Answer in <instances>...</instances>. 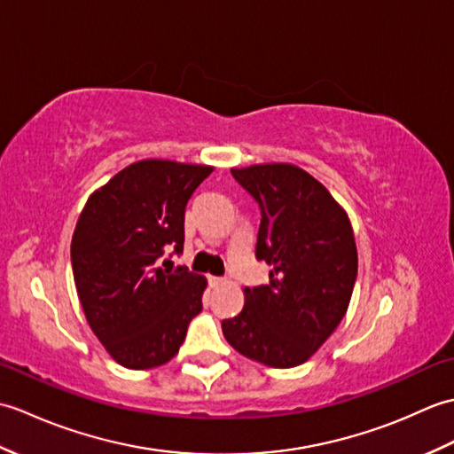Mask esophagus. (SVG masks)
I'll return each mask as SVG.
<instances>
[{
    "label": "esophagus",
    "instance_id": "obj_1",
    "mask_svg": "<svg viewBox=\"0 0 454 454\" xmlns=\"http://www.w3.org/2000/svg\"><path fill=\"white\" fill-rule=\"evenodd\" d=\"M208 283H210V286H222V285H226V278L224 277H208Z\"/></svg>",
    "mask_w": 454,
    "mask_h": 454
}]
</instances>
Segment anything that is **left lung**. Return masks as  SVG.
Here are the masks:
<instances>
[{
	"instance_id": "1",
	"label": "left lung",
	"mask_w": 454,
	"mask_h": 454,
	"mask_svg": "<svg viewBox=\"0 0 454 454\" xmlns=\"http://www.w3.org/2000/svg\"><path fill=\"white\" fill-rule=\"evenodd\" d=\"M262 208L255 255L269 285L244 288L246 304L222 333L238 353L275 369L306 363L349 308L356 246L349 216L332 192L294 163L232 168Z\"/></svg>"
}]
</instances>
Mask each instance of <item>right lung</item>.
Returning <instances> with one entry per match:
<instances>
[{
  "mask_svg": "<svg viewBox=\"0 0 454 454\" xmlns=\"http://www.w3.org/2000/svg\"><path fill=\"white\" fill-rule=\"evenodd\" d=\"M212 166L140 160L85 202L72 236L74 281L91 332L119 364L144 371L177 355L207 278L158 257L181 252L185 207Z\"/></svg>",
  "mask_w": 454,
  "mask_h": 454,
  "instance_id": "add662e5",
  "label": "right lung"
}]
</instances>
